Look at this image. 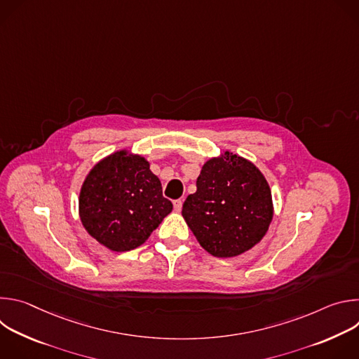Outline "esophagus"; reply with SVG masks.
Segmentation results:
<instances>
[{
	"label": "esophagus",
	"instance_id": "34e87169",
	"mask_svg": "<svg viewBox=\"0 0 359 359\" xmlns=\"http://www.w3.org/2000/svg\"><path fill=\"white\" fill-rule=\"evenodd\" d=\"M173 206H175V210H176V212H180L182 208H183V200H182V198L175 200V201H173Z\"/></svg>",
	"mask_w": 359,
	"mask_h": 359
}]
</instances>
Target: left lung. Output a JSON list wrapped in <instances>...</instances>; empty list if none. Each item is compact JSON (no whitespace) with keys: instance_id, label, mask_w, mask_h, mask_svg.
<instances>
[{"instance_id":"obj_1","label":"left lung","mask_w":359,"mask_h":359,"mask_svg":"<svg viewBox=\"0 0 359 359\" xmlns=\"http://www.w3.org/2000/svg\"><path fill=\"white\" fill-rule=\"evenodd\" d=\"M182 215L200 245L234 257L257 244L273 219L271 190L251 162L226 151L204 163Z\"/></svg>"}]
</instances>
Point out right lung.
I'll use <instances>...</instances> for the list:
<instances>
[{
	"label": "right lung",
	"mask_w": 359,
	"mask_h": 359,
	"mask_svg": "<svg viewBox=\"0 0 359 359\" xmlns=\"http://www.w3.org/2000/svg\"><path fill=\"white\" fill-rule=\"evenodd\" d=\"M172 209L149 162L125 150L100 161L86 176L79 194L83 227L112 251H129L143 244Z\"/></svg>",
	"instance_id": "obj_1"
}]
</instances>
